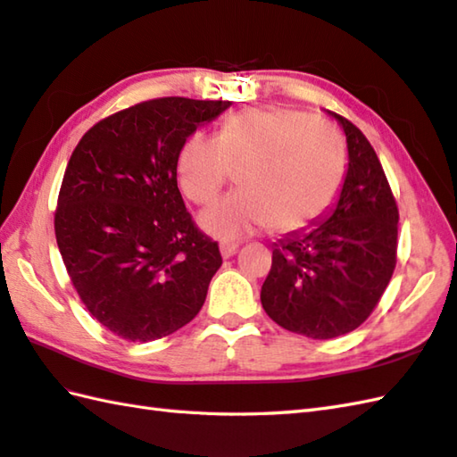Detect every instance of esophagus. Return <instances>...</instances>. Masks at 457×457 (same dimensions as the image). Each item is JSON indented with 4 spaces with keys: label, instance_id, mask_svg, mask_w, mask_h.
Segmentation results:
<instances>
[{
    "label": "esophagus",
    "instance_id": "obj_1",
    "mask_svg": "<svg viewBox=\"0 0 457 457\" xmlns=\"http://www.w3.org/2000/svg\"><path fill=\"white\" fill-rule=\"evenodd\" d=\"M237 249H239V244H236V241H231V244L229 241H223V244H220V253L223 259L236 255Z\"/></svg>",
    "mask_w": 457,
    "mask_h": 457
}]
</instances>
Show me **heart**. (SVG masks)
I'll use <instances>...</instances> for the list:
<instances>
[{
	"instance_id": "b5f03b06",
	"label": "heart",
	"mask_w": 457,
	"mask_h": 457,
	"mask_svg": "<svg viewBox=\"0 0 457 457\" xmlns=\"http://www.w3.org/2000/svg\"><path fill=\"white\" fill-rule=\"evenodd\" d=\"M345 147L322 120L285 105L237 112L216 137L192 133L177 170L184 196L208 204L237 170L239 190L200 213V226L220 239H239L269 228L295 234L320 220L345 179Z\"/></svg>"
}]
</instances>
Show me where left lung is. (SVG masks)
<instances>
[{
    "mask_svg": "<svg viewBox=\"0 0 457 457\" xmlns=\"http://www.w3.org/2000/svg\"><path fill=\"white\" fill-rule=\"evenodd\" d=\"M347 174L336 208L312 229L278 239L261 304L288 332L332 339L371 316L396 265L399 208L371 143L339 113Z\"/></svg>",
    "mask_w": 457,
    "mask_h": 457,
    "instance_id": "obj_1",
    "label": "left lung"
}]
</instances>
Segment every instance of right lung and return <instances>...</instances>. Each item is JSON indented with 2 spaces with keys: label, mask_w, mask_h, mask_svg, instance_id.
Masks as SVG:
<instances>
[{
  "label": "right lung",
  "mask_w": 457,
  "mask_h": 457,
  "mask_svg": "<svg viewBox=\"0 0 457 457\" xmlns=\"http://www.w3.org/2000/svg\"><path fill=\"white\" fill-rule=\"evenodd\" d=\"M229 105L147 100L76 145L58 192L56 244L86 310L112 334L153 342L200 312L221 255L184 206L177 161L198 125Z\"/></svg>",
  "instance_id": "add662e5"
}]
</instances>
